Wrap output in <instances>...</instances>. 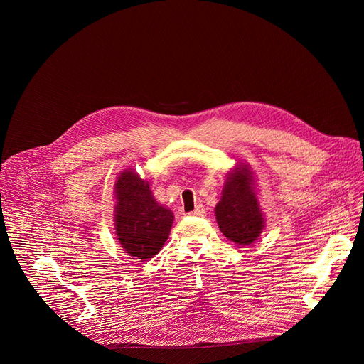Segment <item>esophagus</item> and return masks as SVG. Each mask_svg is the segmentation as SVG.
<instances>
[{"label":"esophagus","mask_w":364,"mask_h":364,"mask_svg":"<svg viewBox=\"0 0 364 364\" xmlns=\"http://www.w3.org/2000/svg\"><path fill=\"white\" fill-rule=\"evenodd\" d=\"M206 214V211H205V208L202 206V205H198L192 213H190V215H193V217H203Z\"/></svg>","instance_id":"1"}]
</instances>
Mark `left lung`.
<instances>
[{"instance_id":"obj_1","label":"left lung","mask_w":364,"mask_h":364,"mask_svg":"<svg viewBox=\"0 0 364 364\" xmlns=\"http://www.w3.org/2000/svg\"><path fill=\"white\" fill-rule=\"evenodd\" d=\"M215 217L223 235L237 245L254 243L264 228V218L257 199L254 176L247 165L239 164L228 172Z\"/></svg>"}]
</instances>
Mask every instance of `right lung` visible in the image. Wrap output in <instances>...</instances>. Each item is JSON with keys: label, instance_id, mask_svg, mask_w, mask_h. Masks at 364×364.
<instances>
[{"label": "right lung", "instance_id": "right-lung-1", "mask_svg": "<svg viewBox=\"0 0 364 364\" xmlns=\"http://www.w3.org/2000/svg\"><path fill=\"white\" fill-rule=\"evenodd\" d=\"M114 228L124 251L134 259L155 257L166 242L174 214L153 198L149 181L124 171L114 184Z\"/></svg>", "mask_w": 364, "mask_h": 364}]
</instances>
